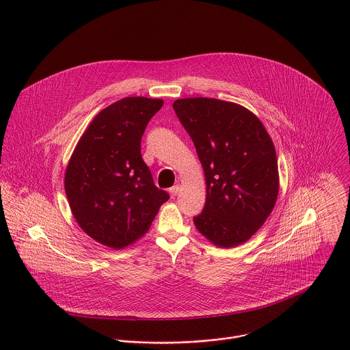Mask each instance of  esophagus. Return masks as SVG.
Listing matches in <instances>:
<instances>
[{
    "label": "esophagus",
    "instance_id": "obj_1",
    "mask_svg": "<svg viewBox=\"0 0 350 350\" xmlns=\"http://www.w3.org/2000/svg\"><path fill=\"white\" fill-rule=\"evenodd\" d=\"M180 189H181V187H180V185H174V187H172V188L169 189V192H170V195L174 198V196H177V195H178Z\"/></svg>",
    "mask_w": 350,
    "mask_h": 350
}]
</instances>
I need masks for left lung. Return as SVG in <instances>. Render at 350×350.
<instances>
[{
	"mask_svg": "<svg viewBox=\"0 0 350 350\" xmlns=\"http://www.w3.org/2000/svg\"><path fill=\"white\" fill-rule=\"evenodd\" d=\"M173 109L206 176V204L193 218L196 229L221 248L245 243L273 211L280 191L271 137L252 111L233 102L184 98Z\"/></svg>",
	"mask_w": 350,
	"mask_h": 350,
	"instance_id": "1",
	"label": "left lung"
}]
</instances>
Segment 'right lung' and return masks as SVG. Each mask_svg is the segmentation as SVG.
I'll return each instance as SVG.
<instances>
[{"instance_id": "1", "label": "right lung", "mask_w": 350, "mask_h": 350, "mask_svg": "<svg viewBox=\"0 0 350 350\" xmlns=\"http://www.w3.org/2000/svg\"><path fill=\"white\" fill-rule=\"evenodd\" d=\"M162 99L128 96L91 121L65 170V193L79 226L95 241L121 250L144 236L169 200L144 163L140 143Z\"/></svg>"}]
</instances>
